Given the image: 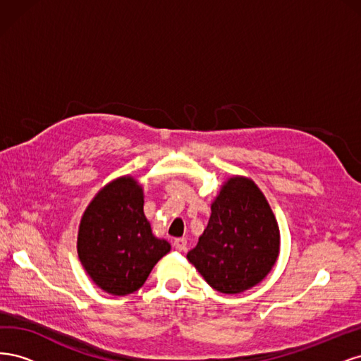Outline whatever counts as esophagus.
Returning a JSON list of instances; mask_svg holds the SVG:
<instances>
[{
  "instance_id": "34e87169",
  "label": "esophagus",
  "mask_w": 361,
  "mask_h": 361,
  "mask_svg": "<svg viewBox=\"0 0 361 361\" xmlns=\"http://www.w3.org/2000/svg\"><path fill=\"white\" fill-rule=\"evenodd\" d=\"M173 247L176 248L178 251H185V250H187V239H185V238H178V239H174Z\"/></svg>"
}]
</instances>
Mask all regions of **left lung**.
I'll use <instances>...</instances> for the list:
<instances>
[{
    "mask_svg": "<svg viewBox=\"0 0 361 361\" xmlns=\"http://www.w3.org/2000/svg\"><path fill=\"white\" fill-rule=\"evenodd\" d=\"M280 228L267 197L245 176H232L211 203L199 243L187 255L207 285L235 295L259 285L276 265Z\"/></svg>",
    "mask_w": 361,
    "mask_h": 361,
    "instance_id": "8db88e82",
    "label": "left lung"
}]
</instances>
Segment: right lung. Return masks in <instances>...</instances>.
<instances>
[{"instance_id":"add662e5","label":"right lung","mask_w":361,"mask_h":361,"mask_svg":"<svg viewBox=\"0 0 361 361\" xmlns=\"http://www.w3.org/2000/svg\"><path fill=\"white\" fill-rule=\"evenodd\" d=\"M143 206V187L125 174L97 191L81 216L76 239L81 265L97 288L114 297L138 290L171 250L152 233Z\"/></svg>"}]
</instances>
